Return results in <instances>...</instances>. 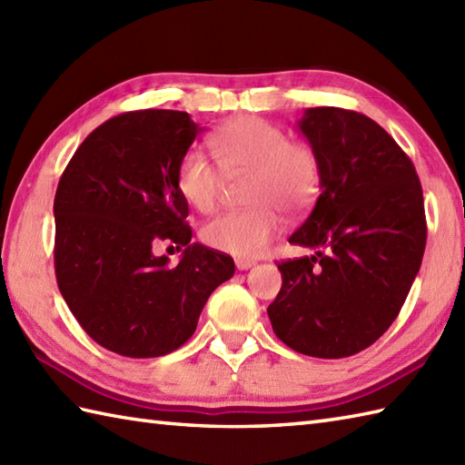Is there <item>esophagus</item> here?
<instances>
[{"label": "esophagus", "mask_w": 465, "mask_h": 465, "mask_svg": "<svg viewBox=\"0 0 465 465\" xmlns=\"http://www.w3.org/2000/svg\"><path fill=\"white\" fill-rule=\"evenodd\" d=\"M253 265H255V262H253V260H243V258H238V260H235V268H238L240 272L250 270V268H253Z\"/></svg>", "instance_id": "1"}]
</instances>
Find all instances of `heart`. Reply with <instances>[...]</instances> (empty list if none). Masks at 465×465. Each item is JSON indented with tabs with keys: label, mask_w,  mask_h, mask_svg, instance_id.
I'll list each match as a JSON object with an SVG mask.
<instances>
[{
	"label": "heart",
	"mask_w": 465,
	"mask_h": 465,
	"mask_svg": "<svg viewBox=\"0 0 465 465\" xmlns=\"http://www.w3.org/2000/svg\"><path fill=\"white\" fill-rule=\"evenodd\" d=\"M212 145L220 165L202 150H190L180 163L177 185L197 212L212 213L220 205L227 177L250 175L245 200L253 207L217 215L203 225L202 240L217 252L255 258L282 230L278 207L300 212L318 193V160L310 147L292 142L282 127L260 117L227 125Z\"/></svg>",
	"instance_id": "1"
}]
</instances>
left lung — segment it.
<instances>
[{
    "label": "left lung",
    "mask_w": 465,
    "mask_h": 465,
    "mask_svg": "<svg viewBox=\"0 0 465 465\" xmlns=\"http://www.w3.org/2000/svg\"><path fill=\"white\" fill-rule=\"evenodd\" d=\"M298 130L320 167V195L290 243L313 255L278 263L275 335L313 358H348L398 318L426 250L420 177L368 115L310 107Z\"/></svg>",
    "instance_id": "obj_1"
}]
</instances>
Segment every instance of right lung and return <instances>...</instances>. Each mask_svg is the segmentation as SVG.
Listing matches in <instances>:
<instances>
[{"label":"right lung","instance_id":"add662e5","mask_svg":"<svg viewBox=\"0 0 465 465\" xmlns=\"http://www.w3.org/2000/svg\"><path fill=\"white\" fill-rule=\"evenodd\" d=\"M202 132L185 112L142 110L85 137L57 183L55 278L67 308L102 348L160 358L195 331L233 260L192 243L177 172ZM162 241L184 248L175 266Z\"/></svg>","mask_w":465,"mask_h":465}]
</instances>
